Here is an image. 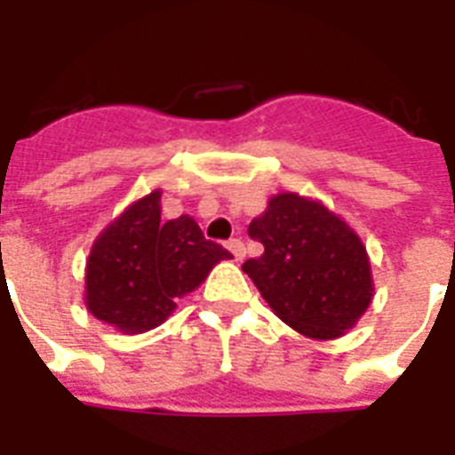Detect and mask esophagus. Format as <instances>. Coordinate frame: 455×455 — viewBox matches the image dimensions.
<instances>
[{"label":"esophagus","instance_id":"obj_1","mask_svg":"<svg viewBox=\"0 0 455 455\" xmlns=\"http://www.w3.org/2000/svg\"><path fill=\"white\" fill-rule=\"evenodd\" d=\"M227 248L231 250V255L235 257V262H241L243 257H245V245H243L241 238H231V241H227Z\"/></svg>","mask_w":455,"mask_h":455}]
</instances>
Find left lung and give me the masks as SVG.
<instances>
[{"label": "left lung", "mask_w": 455, "mask_h": 455, "mask_svg": "<svg viewBox=\"0 0 455 455\" xmlns=\"http://www.w3.org/2000/svg\"><path fill=\"white\" fill-rule=\"evenodd\" d=\"M250 238L264 255L248 259L252 278L274 314L314 339L345 335L373 299L366 248L349 224L318 200L278 193L250 221Z\"/></svg>", "instance_id": "obj_1"}]
</instances>
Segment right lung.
Returning <instances> with one entry per match:
<instances>
[{"label":"right lung","mask_w":455,"mask_h":455,"mask_svg":"<svg viewBox=\"0 0 455 455\" xmlns=\"http://www.w3.org/2000/svg\"><path fill=\"white\" fill-rule=\"evenodd\" d=\"M221 259H231V252L205 241L193 217L160 220V191H153L110 221L92 245L87 309L127 335L151 331Z\"/></svg>","instance_id":"obj_1"}]
</instances>
